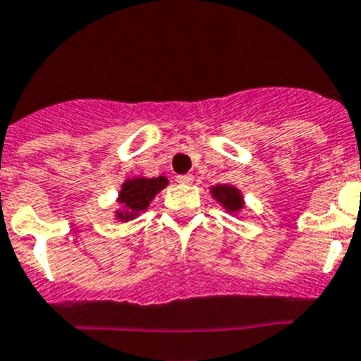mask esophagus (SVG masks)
<instances>
[{
    "instance_id": "obj_1",
    "label": "esophagus",
    "mask_w": 361,
    "mask_h": 361,
    "mask_svg": "<svg viewBox=\"0 0 361 361\" xmlns=\"http://www.w3.org/2000/svg\"><path fill=\"white\" fill-rule=\"evenodd\" d=\"M176 181H178V183H181V185H192V181H194V176H190V174H183V176H178Z\"/></svg>"
}]
</instances>
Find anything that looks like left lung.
<instances>
[{"mask_svg":"<svg viewBox=\"0 0 361 361\" xmlns=\"http://www.w3.org/2000/svg\"><path fill=\"white\" fill-rule=\"evenodd\" d=\"M209 194L224 208V212L233 216H240L245 209V197L240 188L233 183H220L209 187Z\"/></svg>","mask_w":361,"mask_h":361,"instance_id":"1","label":"left lung"}]
</instances>
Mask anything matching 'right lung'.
I'll return each instance as SVG.
<instances>
[{
  "label": "right lung",
  "instance_id": "1",
  "mask_svg": "<svg viewBox=\"0 0 361 361\" xmlns=\"http://www.w3.org/2000/svg\"><path fill=\"white\" fill-rule=\"evenodd\" d=\"M169 185L166 176L146 178V176H132L121 183L118 192L116 204L114 209V219L118 222H130L148 212L149 204L157 197L159 192Z\"/></svg>",
  "mask_w": 361,
  "mask_h": 361
}]
</instances>
